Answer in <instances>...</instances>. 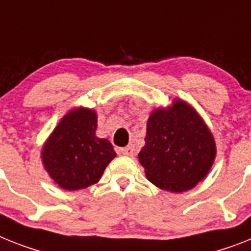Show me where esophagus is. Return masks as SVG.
Masks as SVG:
<instances>
[{"instance_id":"esophagus-1","label":"esophagus","mask_w":251,"mask_h":251,"mask_svg":"<svg viewBox=\"0 0 251 251\" xmlns=\"http://www.w3.org/2000/svg\"><path fill=\"white\" fill-rule=\"evenodd\" d=\"M121 152L126 156H134L136 155V149H134L133 145H129L127 148H123L121 149Z\"/></svg>"}]
</instances>
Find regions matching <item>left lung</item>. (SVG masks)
<instances>
[{
    "label": "left lung",
    "mask_w": 251,
    "mask_h": 251,
    "mask_svg": "<svg viewBox=\"0 0 251 251\" xmlns=\"http://www.w3.org/2000/svg\"><path fill=\"white\" fill-rule=\"evenodd\" d=\"M215 154L213 133L200 114L186 101L175 99L171 106L151 111L138 160L151 183L177 194L206 177Z\"/></svg>",
    "instance_id": "left-lung-1"
}]
</instances>
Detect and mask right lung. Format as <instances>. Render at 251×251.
Wrapping results in <instances>:
<instances>
[{
  "mask_svg": "<svg viewBox=\"0 0 251 251\" xmlns=\"http://www.w3.org/2000/svg\"><path fill=\"white\" fill-rule=\"evenodd\" d=\"M96 128V111L74 107L43 144L42 164L59 187L76 191L95 185L117 156L110 141L97 137Z\"/></svg>",
  "mask_w": 251,
  "mask_h": 251,
  "instance_id": "right-lung-1",
  "label": "right lung"
}]
</instances>
